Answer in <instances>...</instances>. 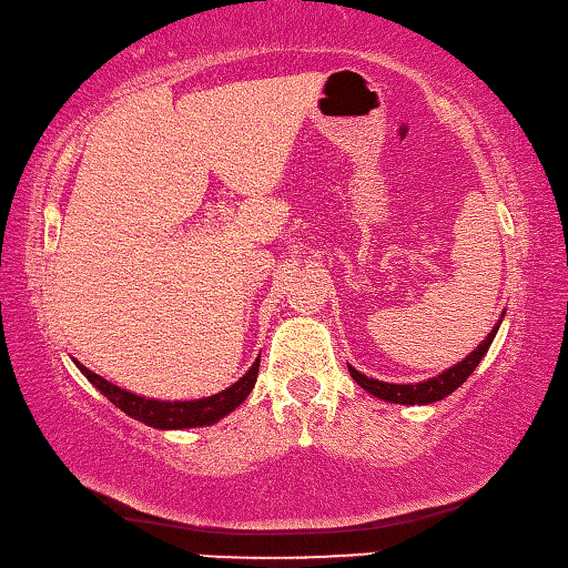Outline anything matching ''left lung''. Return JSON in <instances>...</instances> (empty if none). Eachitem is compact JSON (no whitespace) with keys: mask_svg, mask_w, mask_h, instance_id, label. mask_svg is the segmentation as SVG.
Masks as SVG:
<instances>
[{"mask_svg":"<svg viewBox=\"0 0 568 568\" xmlns=\"http://www.w3.org/2000/svg\"><path fill=\"white\" fill-rule=\"evenodd\" d=\"M503 316H506V311H503ZM503 316H500V321H503ZM500 321L495 323L493 331L488 333V336H485L483 344L478 348H473L470 356H465L463 362H457L455 366L445 368L443 374L432 376V379L417 382V384H389V382L372 379V376L356 372L354 366H348V372H351V376H354V382L362 386V389H366L368 394H374L376 399H384V402H392V404H432V402H439V399H445L447 394H453L463 382H467V376H470L475 368H478V364L483 362V356L488 354L495 333H498V328H500Z\"/></svg>","mask_w":568,"mask_h":568,"instance_id":"obj_1","label":"left lung"}]
</instances>
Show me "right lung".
I'll use <instances>...</instances> for the list:
<instances>
[{"label": "right lung", "instance_id": "obj_1", "mask_svg": "<svg viewBox=\"0 0 568 568\" xmlns=\"http://www.w3.org/2000/svg\"><path fill=\"white\" fill-rule=\"evenodd\" d=\"M75 366L80 368V374H83L85 379L103 394V397L111 399L115 407L129 414V417L139 419L143 425L154 429H192V427L214 425V422L227 417L230 412H235L240 404L250 397L252 386L257 382L260 358H255V364L247 368V374H242L235 384L227 386V389H222L220 394H212V397L189 399V402H161V399L139 397V394L125 392L121 386L103 379V376L93 374L80 362H75Z\"/></svg>", "mask_w": 568, "mask_h": 568}]
</instances>
